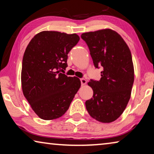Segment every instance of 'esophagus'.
<instances>
[{"label":"esophagus","mask_w":154,"mask_h":154,"mask_svg":"<svg viewBox=\"0 0 154 154\" xmlns=\"http://www.w3.org/2000/svg\"><path fill=\"white\" fill-rule=\"evenodd\" d=\"M80 80H81V83H82V85L86 84L87 81L85 80V79H84V78H82V79H81Z\"/></svg>","instance_id":"esophagus-1"}]
</instances>
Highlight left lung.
<instances>
[{"mask_svg":"<svg viewBox=\"0 0 154 154\" xmlns=\"http://www.w3.org/2000/svg\"><path fill=\"white\" fill-rule=\"evenodd\" d=\"M82 38L95 67L103 68L100 80L88 83L94 94L85 102L86 109L96 120L111 123L123 113L131 96L134 78L131 52L123 38L109 28L84 32Z\"/></svg>","mask_w":154,"mask_h":154,"instance_id":"left-lung-1","label":"left lung"}]
</instances>
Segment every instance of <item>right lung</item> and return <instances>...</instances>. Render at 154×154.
<instances>
[{"label":"right lung","mask_w":154,"mask_h":154,"mask_svg":"<svg viewBox=\"0 0 154 154\" xmlns=\"http://www.w3.org/2000/svg\"><path fill=\"white\" fill-rule=\"evenodd\" d=\"M79 41L75 33L42 31L26 47L21 72L22 92L41 119L63 116L81 87L79 78L60 72L68 66V54Z\"/></svg>","instance_id":"obj_1"}]
</instances>
